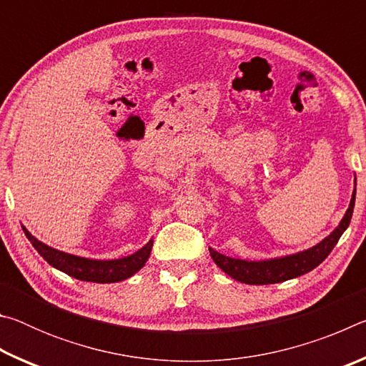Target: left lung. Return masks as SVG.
I'll list each match as a JSON object with an SVG mask.
<instances>
[{
    "mask_svg": "<svg viewBox=\"0 0 366 366\" xmlns=\"http://www.w3.org/2000/svg\"><path fill=\"white\" fill-rule=\"evenodd\" d=\"M357 185V179L354 181ZM355 187L352 192V198L347 208L345 214L337 224L334 231L325 237L317 245L310 247L307 250L292 253V255L277 257V258H268V259H240L232 258L222 253L213 250L209 247V255H212L213 262L219 266V268L232 277V280L244 282V284H253V286H263V284H277L284 282L287 280H294L305 272L317 268L320 263H323L326 257L330 255L331 250L336 247L340 235L350 224L352 213H354L355 207Z\"/></svg>",
    "mask_w": 366,
    "mask_h": 366,
    "instance_id": "1",
    "label": "left lung"
}]
</instances>
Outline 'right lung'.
I'll return each mask as SVG.
<instances>
[{
    "mask_svg": "<svg viewBox=\"0 0 366 366\" xmlns=\"http://www.w3.org/2000/svg\"><path fill=\"white\" fill-rule=\"evenodd\" d=\"M22 229L24 232H26L27 239L30 240V244L34 245V249L39 252L53 268L63 271L66 274L76 277V280L86 282L109 284L127 280V277L134 276L135 272L144 268L148 258H150L153 247V239H150L140 250L132 253V255L114 259H95L77 257L72 255V253L53 249V247L43 244L41 240L30 234L24 226Z\"/></svg>",
    "mask_w": 366,
    "mask_h": 366,
    "instance_id": "add662e5",
    "label": "right lung"
}]
</instances>
